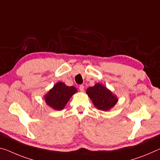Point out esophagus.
<instances>
[{
    "label": "esophagus",
    "instance_id": "esophagus-1",
    "mask_svg": "<svg viewBox=\"0 0 160 160\" xmlns=\"http://www.w3.org/2000/svg\"><path fill=\"white\" fill-rule=\"evenodd\" d=\"M79 90L81 91V92H83V91H84V85H80L79 86Z\"/></svg>",
    "mask_w": 160,
    "mask_h": 160
}]
</instances>
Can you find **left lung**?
Wrapping results in <instances>:
<instances>
[{
	"label": "left lung",
	"mask_w": 160,
	"mask_h": 160,
	"mask_svg": "<svg viewBox=\"0 0 160 160\" xmlns=\"http://www.w3.org/2000/svg\"><path fill=\"white\" fill-rule=\"evenodd\" d=\"M94 105L98 110L107 111L115 105L118 98L105 86L97 83L93 87L88 88L87 92Z\"/></svg>",
	"instance_id": "8db88e82"
}]
</instances>
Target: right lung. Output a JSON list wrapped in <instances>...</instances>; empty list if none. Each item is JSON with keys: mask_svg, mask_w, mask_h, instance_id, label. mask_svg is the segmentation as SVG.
<instances>
[{"mask_svg": "<svg viewBox=\"0 0 160 160\" xmlns=\"http://www.w3.org/2000/svg\"><path fill=\"white\" fill-rule=\"evenodd\" d=\"M76 92L77 89L75 87H69L65 85V83L59 82L45 96V102L54 110H61Z\"/></svg>", "mask_w": 160, "mask_h": 160, "instance_id": "right-lung-1", "label": "right lung"}]
</instances>
